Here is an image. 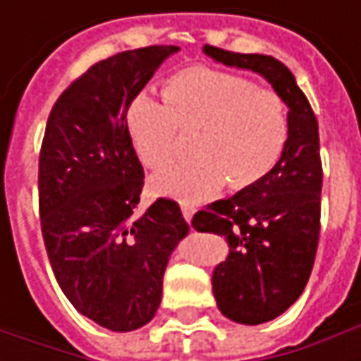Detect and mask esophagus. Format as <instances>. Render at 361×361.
<instances>
[{
    "label": "esophagus",
    "instance_id": "34e87169",
    "mask_svg": "<svg viewBox=\"0 0 361 361\" xmlns=\"http://www.w3.org/2000/svg\"><path fill=\"white\" fill-rule=\"evenodd\" d=\"M180 209H183V215H185V219H187L188 223H190V219H192V216H195V213H197V207H195L192 202L183 201L180 202Z\"/></svg>",
    "mask_w": 361,
    "mask_h": 361
}]
</instances>
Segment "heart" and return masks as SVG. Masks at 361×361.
Segmentation results:
<instances>
[{"label": "heart", "mask_w": 361, "mask_h": 361, "mask_svg": "<svg viewBox=\"0 0 361 361\" xmlns=\"http://www.w3.org/2000/svg\"><path fill=\"white\" fill-rule=\"evenodd\" d=\"M197 130V157L157 176L154 192L190 202L213 195L227 180L235 190L253 187L283 157L291 120L277 92L204 66L169 78L164 98L142 92L128 108L134 150L152 171L176 159L183 130Z\"/></svg>", "instance_id": "obj_1"}]
</instances>
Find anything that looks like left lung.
I'll list each match as a JSON object with an SVG mask.
<instances>
[{"label":"left lung","mask_w":361,"mask_h":361,"mask_svg":"<svg viewBox=\"0 0 361 361\" xmlns=\"http://www.w3.org/2000/svg\"><path fill=\"white\" fill-rule=\"evenodd\" d=\"M204 54L261 74L289 106L291 132L277 166L261 183L192 216L199 233L223 235L231 247L213 273L219 310L237 324L257 326L289 310L312 275L322 229L319 126L310 100L277 58L215 46H204Z\"/></svg>","instance_id":"obj_1"}]
</instances>
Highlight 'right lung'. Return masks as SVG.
Returning a JSON list of instances; mask_svg holds the SVG:
<instances>
[{
	"label": "right lung",
	"mask_w": 361,
	"mask_h": 361,
	"mask_svg": "<svg viewBox=\"0 0 361 361\" xmlns=\"http://www.w3.org/2000/svg\"><path fill=\"white\" fill-rule=\"evenodd\" d=\"M176 49H130L90 66L56 100L42 140L37 190L49 265L78 312L112 331L154 317L169 259L188 235L173 199L136 213L145 169L126 120Z\"/></svg>",
	"instance_id": "obj_1"
}]
</instances>
